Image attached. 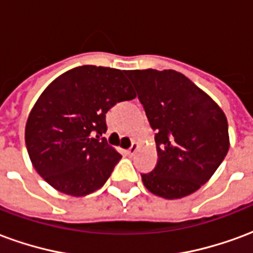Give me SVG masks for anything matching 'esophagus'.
Instances as JSON below:
<instances>
[{"mask_svg":"<svg viewBox=\"0 0 253 253\" xmlns=\"http://www.w3.org/2000/svg\"><path fill=\"white\" fill-rule=\"evenodd\" d=\"M138 150V143L137 142H132V145L128 148V150H127V153H128V156H132V154L135 153Z\"/></svg>","mask_w":253,"mask_h":253,"instance_id":"1","label":"esophagus"}]
</instances>
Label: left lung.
Returning a JSON list of instances; mask_svg holds the SVG:
<instances>
[{"label": "left lung", "instance_id": "left-lung-1", "mask_svg": "<svg viewBox=\"0 0 253 253\" xmlns=\"http://www.w3.org/2000/svg\"><path fill=\"white\" fill-rule=\"evenodd\" d=\"M149 123L156 130L157 165L143 186L165 199L199 190L229 150L228 121L214 100L175 70H127Z\"/></svg>", "mask_w": 253, "mask_h": 253}]
</instances>
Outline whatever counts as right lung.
<instances>
[{
    "instance_id": "1",
    "label": "right lung",
    "mask_w": 253,
    "mask_h": 253,
    "mask_svg": "<svg viewBox=\"0 0 253 253\" xmlns=\"http://www.w3.org/2000/svg\"><path fill=\"white\" fill-rule=\"evenodd\" d=\"M135 96L126 70L85 65L55 78L25 125V145L36 172L66 195L85 196L104 186L122 159L101 137L105 114Z\"/></svg>"
}]
</instances>
